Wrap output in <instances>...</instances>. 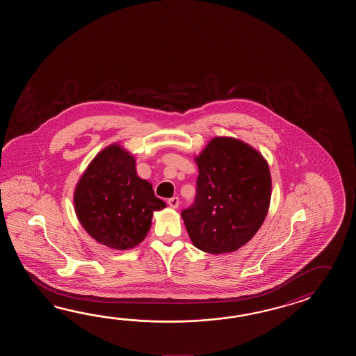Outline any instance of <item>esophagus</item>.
Listing matches in <instances>:
<instances>
[{
    "label": "esophagus",
    "instance_id": "34e87169",
    "mask_svg": "<svg viewBox=\"0 0 356 356\" xmlns=\"http://www.w3.org/2000/svg\"><path fill=\"white\" fill-rule=\"evenodd\" d=\"M168 204L172 207V209H177L179 206V198L178 197H172L168 200Z\"/></svg>",
    "mask_w": 356,
    "mask_h": 356
}]
</instances>
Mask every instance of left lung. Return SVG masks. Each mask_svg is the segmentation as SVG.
I'll use <instances>...</instances> for the list:
<instances>
[{
  "label": "left lung",
  "instance_id": "1",
  "mask_svg": "<svg viewBox=\"0 0 356 356\" xmlns=\"http://www.w3.org/2000/svg\"><path fill=\"white\" fill-rule=\"evenodd\" d=\"M196 198L181 211L195 247L212 254L239 250L264 224L271 200L265 158L233 137H215L196 158Z\"/></svg>",
  "mask_w": 356,
  "mask_h": 356
}]
</instances>
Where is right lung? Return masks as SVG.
<instances>
[{
    "instance_id": "add662e5",
    "label": "right lung",
    "mask_w": 356,
    "mask_h": 356,
    "mask_svg": "<svg viewBox=\"0 0 356 356\" xmlns=\"http://www.w3.org/2000/svg\"><path fill=\"white\" fill-rule=\"evenodd\" d=\"M77 219L97 242L113 250L134 248L152 227L154 211L167 204L136 173L134 156L118 144L99 152L77 183Z\"/></svg>"
}]
</instances>
